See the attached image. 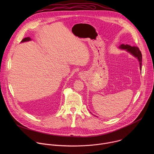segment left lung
Returning <instances> with one entry per match:
<instances>
[{
	"label": "left lung",
	"instance_id": "obj_1",
	"mask_svg": "<svg viewBox=\"0 0 154 154\" xmlns=\"http://www.w3.org/2000/svg\"><path fill=\"white\" fill-rule=\"evenodd\" d=\"M119 48L122 49H125L127 51L129 52L130 54L134 55L135 57H137L140 62V68L141 70V65H142V54L141 51H140L139 48L137 46H130L127 45H121L119 47Z\"/></svg>",
	"mask_w": 154,
	"mask_h": 154
}]
</instances>
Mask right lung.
<instances>
[{
	"label": "right lung",
	"mask_w": 154,
	"mask_h": 154,
	"mask_svg": "<svg viewBox=\"0 0 154 154\" xmlns=\"http://www.w3.org/2000/svg\"><path fill=\"white\" fill-rule=\"evenodd\" d=\"M30 40H31L30 38H29V37H27V38H24L23 40L21 41V42H23L28 41H30Z\"/></svg>",
	"instance_id": "add662e5"
}]
</instances>
